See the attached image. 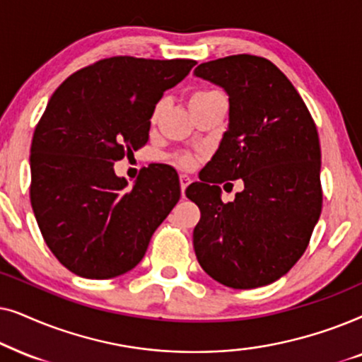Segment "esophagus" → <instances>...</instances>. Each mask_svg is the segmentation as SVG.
Masks as SVG:
<instances>
[{"label":"esophagus","instance_id":"obj_1","mask_svg":"<svg viewBox=\"0 0 362 362\" xmlns=\"http://www.w3.org/2000/svg\"><path fill=\"white\" fill-rule=\"evenodd\" d=\"M190 182L192 180L189 175H180V190H182V197H184V199H185V189L189 187Z\"/></svg>","mask_w":362,"mask_h":362}]
</instances>
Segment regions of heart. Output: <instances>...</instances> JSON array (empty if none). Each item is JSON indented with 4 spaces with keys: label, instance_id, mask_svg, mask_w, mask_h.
Here are the masks:
<instances>
[{
    "label": "heart",
    "instance_id": "obj_1",
    "mask_svg": "<svg viewBox=\"0 0 362 362\" xmlns=\"http://www.w3.org/2000/svg\"><path fill=\"white\" fill-rule=\"evenodd\" d=\"M216 95H220V94L215 93V90H197V93L190 95V107H192V105H197V104H204V103H206V100L216 98ZM160 110H162V103H158L156 105V109H153V115H152L153 120L157 119V115L160 114ZM175 162L184 168H189V167L194 165V158H192L190 156H187V153H180V156H177Z\"/></svg>",
    "mask_w": 362,
    "mask_h": 362
}]
</instances>
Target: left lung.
Here are the masks:
<instances>
[{
    "label": "left lung",
    "instance_id": "8db88e82",
    "mask_svg": "<svg viewBox=\"0 0 362 362\" xmlns=\"http://www.w3.org/2000/svg\"><path fill=\"white\" fill-rule=\"evenodd\" d=\"M195 76L228 94V129L187 197L200 209L194 248L204 272L235 290L290 272L320 220L321 148L316 125L290 79L264 57L204 62ZM245 189L223 204L218 184Z\"/></svg>",
    "mask_w": 362,
    "mask_h": 362
}]
</instances>
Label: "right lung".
Instances as JSON below:
<instances>
[{
    "mask_svg": "<svg viewBox=\"0 0 362 362\" xmlns=\"http://www.w3.org/2000/svg\"><path fill=\"white\" fill-rule=\"evenodd\" d=\"M194 66L109 57L51 95L31 144V205L46 245L69 272L90 279L131 272L180 199L170 165L147 167L127 189L114 162L146 146L157 103Z\"/></svg>",
    "mask_w": 362,
    "mask_h": 362,
    "instance_id": "obj_1",
    "label": "right lung"
}]
</instances>
